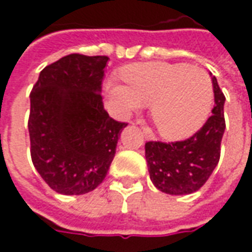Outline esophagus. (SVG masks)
I'll return each mask as SVG.
<instances>
[{
  "instance_id": "esophagus-1",
  "label": "esophagus",
  "mask_w": 252,
  "mask_h": 252,
  "mask_svg": "<svg viewBox=\"0 0 252 252\" xmlns=\"http://www.w3.org/2000/svg\"><path fill=\"white\" fill-rule=\"evenodd\" d=\"M143 136L146 137L147 140H151V139H154V135L153 132L150 131L148 128H143Z\"/></svg>"
}]
</instances>
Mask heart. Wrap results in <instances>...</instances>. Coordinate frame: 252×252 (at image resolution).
Instances as JSON below:
<instances>
[{
	"mask_svg": "<svg viewBox=\"0 0 252 252\" xmlns=\"http://www.w3.org/2000/svg\"><path fill=\"white\" fill-rule=\"evenodd\" d=\"M126 86L110 85L109 94L121 116L150 106L160 136L184 140L201 129L211 113L213 85L209 74L186 63H136L123 68Z\"/></svg>",
	"mask_w": 252,
	"mask_h": 252,
	"instance_id": "1",
	"label": "heart"
}]
</instances>
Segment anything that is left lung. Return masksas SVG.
<instances>
[{
	"label": "left lung",
	"mask_w": 252,
	"mask_h": 252,
	"mask_svg": "<svg viewBox=\"0 0 252 252\" xmlns=\"http://www.w3.org/2000/svg\"><path fill=\"white\" fill-rule=\"evenodd\" d=\"M212 75V74H211ZM215 106L200 131L175 143L147 142L146 160L155 188L173 195L194 193L205 184L220 159V144L225 129V97L212 75Z\"/></svg>",
	"instance_id": "left-lung-1"
}]
</instances>
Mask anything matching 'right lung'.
Segmentation results:
<instances>
[{
    "label": "right lung",
    "instance_id": "1",
    "mask_svg": "<svg viewBox=\"0 0 252 252\" xmlns=\"http://www.w3.org/2000/svg\"><path fill=\"white\" fill-rule=\"evenodd\" d=\"M108 57L71 54L41 70L31 92V157L57 193L85 194L106 177L126 123L109 117L101 88Z\"/></svg>",
    "mask_w": 252,
    "mask_h": 252
}]
</instances>
